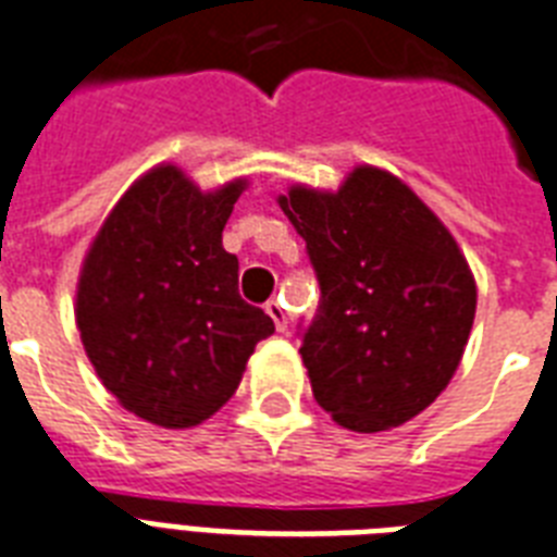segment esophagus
Segmentation results:
<instances>
[{"instance_id":"obj_1","label":"esophagus","mask_w":557,"mask_h":557,"mask_svg":"<svg viewBox=\"0 0 557 557\" xmlns=\"http://www.w3.org/2000/svg\"><path fill=\"white\" fill-rule=\"evenodd\" d=\"M267 308V313H270V319H273L275 322V327H278V331H284V327H287V313H284V305L278 299H270L264 305Z\"/></svg>"}]
</instances>
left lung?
<instances>
[{
  "label": "left lung",
  "mask_w": 557,
  "mask_h": 557,
  "mask_svg": "<svg viewBox=\"0 0 557 557\" xmlns=\"http://www.w3.org/2000/svg\"><path fill=\"white\" fill-rule=\"evenodd\" d=\"M278 206L317 270V317L301 331L313 398L355 433L416 418L450 383L471 337L476 282L416 191L360 165L339 191L293 185Z\"/></svg>",
  "instance_id": "obj_1"
}]
</instances>
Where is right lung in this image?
Wrapping results in <instances>:
<instances>
[{
	"label": "right lung",
	"mask_w": 557,
	"mask_h": 557,
	"mask_svg": "<svg viewBox=\"0 0 557 557\" xmlns=\"http://www.w3.org/2000/svg\"><path fill=\"white\" fill-rule=\"evenodd\" d=\"M247 180L200 191L159 165L107 214L77 278L86 357L124 409L168 430L202 424L235 395L249 355L275 331L238 293L223 249Z\"/></svg>",
	"instance_id": "add662e5"
}]
</instances>
